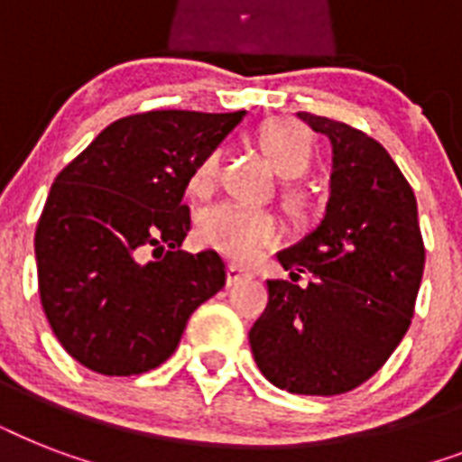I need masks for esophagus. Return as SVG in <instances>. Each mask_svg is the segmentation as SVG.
Listing matches in <instances>:
<instances>
[{
    "label": "esophagus",
    "instance_id": "34e87169",
    "mask_svg": "<svg viewBox=\"0 0 462 462\" xmlns=\"http://www.w3.org/2000/svg\"><path fill=\"white\" fill-rule=\"evenodd\" d=\"M246 281H252V273H249V271H245L242 266H235V263L227 268V285H242V282Z\"/></svg>",
    "mask_w": 462,
    "mask_h": 462
}]
</instances>
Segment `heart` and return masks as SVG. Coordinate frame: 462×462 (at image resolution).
Wrapping results in <instances>:
<instances>
[{
    "label": "heart",
    "instance_id": "heart-1",
    "mask_svg": "<svg viewBox=\"0 0 462 462\" xmlns=\"http://www.w3.org/2000/svg\"><path fill=\"white\" fill-rule=\"evenodd\" d=\"M261 151L268 162L285 180H295L307 172L316 155V139L307 126L295 119H273L256 134ZM223 151L213 148L196 165L189 189L191 194H210L220 177ZM282 203L297 223H307L314 210L307 189L288 181L282 187ZM196 239L213 252H220L232 261H254L266 246L281 239V223L273 213L261 208H246L239 203H213L196 217Z\"/></svg>",
    "mask_w": 462,
    "mask_h": 462
}]
</instances>
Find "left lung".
Listing matches in <instances>:
<instances>
[{"label":"left lung","mask_w":462,"mask_h":462,"mask_svg":"<svg viewBox=\"0 0 462 462\" xmlns=\"http://www.w3.org/2000/svg\"><path fill=\"white\" fill-rule=\"evenodd\" d=\"M333 143L326 217L278 254L290 281H268L249 330L261 374L300 395L347 393L386 365L408 333L424 273L417 199L379 141L297 112ZM310 275L304 289L296 285Z\"/></svg>","instance_id":"left-lung-1"}]
</instances>
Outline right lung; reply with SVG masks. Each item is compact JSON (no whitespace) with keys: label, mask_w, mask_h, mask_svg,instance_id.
<instances>
[{"label":"right lung","mask_w":462,"mask_h":462,"mask_svg":"<svg viewBox=\"0 0 462 462\" xmlns=\"http://www.w3.org/2000/svg\"><path fill=\"white\" fill-rule=\"evenodd\" d=\"M245 110H153L97 134L54 180L35 230L38 290L61 347L90 372H151L189 316L225 288L213 249L189 254L184 199L203 155Z\"/></svg>","instance_id":"right-lung-1"}]
</instances>
